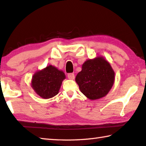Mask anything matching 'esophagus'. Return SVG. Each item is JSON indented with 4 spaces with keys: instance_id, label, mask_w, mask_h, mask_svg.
<instances>
[{
    "instance_id": "1",
    "label": "esophagus",
    "mask_w": 146,
    "mask_h": 146,
    "mask_svg": "<svg viewBox=\"0 0 146 146\" xmlns=\"http://www.w3.org/2000/svg\"><path fill=\"white\" fill-rule=\"evenodd\" d=\"M68 77L70 80H73L75 78V75L73 73H69L68 75Z\"/></svg>"
}]
</instances>
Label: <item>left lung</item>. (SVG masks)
Returning <instances> with one entry per match:
<instances>
[{
    "mask_svg": "<svg viewBox=\"0 0 146 146\" xmlns=\"http://www.w3.org/2000/svg\"><path fill=\"white\" fill-rule=\"evenodd\" d=\"M114 80V71L102 56L85 61L75 78L80 91L91 100L105 97L112 89Z\"/></svg>",
    "mask_w": 146,
    "mask_h": 146,
    "instance_id": "1",
    "label": "left lung"
}]
</instances>
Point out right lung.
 <instances>
[{"instance_id": "obj_1", "label": "right lung", "mask_w": 146, "mask_h": 146, "mask_svg": "<svg viewBox=\"0 0 146 146\" xmlns=\"http://www.w3.org/2000/svg\"><path fill=\"white\" fill-rule=\"evenodd\" d=\"M66 78L64 73L52 65L34 73L31 87L36 93L43 99H49L59 93L62 81Z\"/></svg>"}]
</instances>
